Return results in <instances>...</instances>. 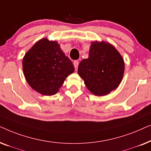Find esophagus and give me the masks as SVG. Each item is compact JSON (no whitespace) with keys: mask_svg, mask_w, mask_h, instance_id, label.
<instances>
[{"mask_svg":"<svg viewBox=\"0 0 151 151\" xmlns=\"http://www.w3.org/2000/svg\"><path fill=\"white\" fill-rule=\"evenodd\" d=\"M73 65H74V67H75L76 70L78 69V65H79V62L76 60L73 62Z\"/></svg>","mask_w":151,"mask_h":151,"instance_id":"1","label":"esophagus"}]
</instances>
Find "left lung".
<instances>
[{"instance_id":"obj_1","label":"left lung","mask_w":151,"mask_h":151,"mask_svg":"<svg viewBox=\"0 0 151 151\" xmlns=\"http://www.w3.org/2000/svg\"><path fill=\"white\" fill-rule=\"evenodd\" d=\"M78 74L88 90L96 96L108 94L119 86L124 71L122 55L104 42H92L89 55L78 66Z\"/></svg>"}]
</instances>
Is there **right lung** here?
<instances>
[{
  "label": "right lung",
  "mask_w": 151,
  "mask_h": 151,
  "mask_svg": "<svg viewBox=\"0 0 151 151\" xmlns=\"http://www.w3.org/2000/svg\"><path fill=\"white\" fill-rule=\"evenodd\" d=\"M22 67L31 87L45 96L56 93L65 78L75 70L58 42L46 38L39 40L27 52Z\"/></svg>",
  "instance_id": "right-lung-1"
}]
</instances>
